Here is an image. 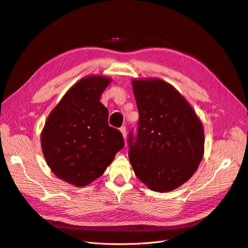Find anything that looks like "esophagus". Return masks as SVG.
<instances>
[{
  "instance_id": "34e87169",
  "label": "esophagus",
  "mask_w": 248,
  "mask_h": 248,
  "mask_svg": "<svg viewBox=\"0 0 248 248\" xmlns=\"http://www.w3.org/2000/svg\"><path fill=\"white\" fill-rule=\"evenodd\" d=\"M120 131H121V133H122L123 137L125 138V137H126V127H125V126L120 127Z\"/></svg>"
}]
</instances>
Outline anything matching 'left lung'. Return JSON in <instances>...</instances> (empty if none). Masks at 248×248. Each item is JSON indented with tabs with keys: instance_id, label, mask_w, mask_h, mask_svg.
<instances>
[{
	"instance_id": "left-lung-1",
	"label": "left lung",
	"mask_w": 248,
	"mask_h": 248,
	"mask_svg": "<svg viewBox=\"0 0 248 248\" xmlns=\"http://www.w3.org/2000/svg\"><path fill=\"white\" fill-rule=\"evenodd\" d=\"M136 135L129 132V160L150 189H176L195 173L204 152L203 127L184 96L158 78L133 79Z\"/></svg>"
}]
</instances>
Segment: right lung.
<instances>
[{"label":"right lung","mask_w":248,"mask_h":248,"mask_svg":"<svg viewBox=\"0 0 248 248\" xmlns=\"http://www.w3.org/2000/svg\"><path fill=\"white\" fill-rule=\"evenodd\" d=\"M111 78L80 79L49 113L41 135L42 150L53 173L82 187L102 176L124 146L121 132L108 126V108L100 102Z\"/></svg>","instance_id":"add662e5"}]
</instances>
